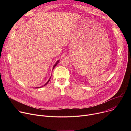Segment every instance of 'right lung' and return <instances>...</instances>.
<instances>
[{
    "label": "right lung",
    "mask_w": 131,
    "mask_h": 131,
    "mask_svg": "<svg viewBox=\"0 0 131 131\" xmlns=\"http://www.w3.org/2000/svg\"><path fill=\"white\" fill-rule=\"evenodd\" d=\"M60 62V60H58V61H57V62H56V63L54 65V66H53V69H52V70H53V69L54 68V67L56 66H57V64L59 63V62ZM50 79H51V77L49 78V79L48 80V81L45 84V85H43L42 86H45V85H47V84H48V83L49 82V81L50 80ZM42 86H41V87H36V88H36V89H37V88H41V87H42Z\"/></svg>",
    "instance_id": "right-lung-1"
}]
</instances>
